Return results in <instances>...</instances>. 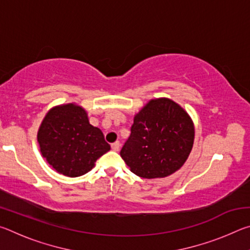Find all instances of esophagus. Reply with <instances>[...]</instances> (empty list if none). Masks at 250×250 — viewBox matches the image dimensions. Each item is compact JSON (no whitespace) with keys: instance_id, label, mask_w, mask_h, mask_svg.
<instances>
[{"instance_id":"obj_1","label":"esophagus","mask_w":250,"mask_h":250,"mask_svg":"<svg viewBox=\"0 0 250 250\" xmlns=\"http://www.w3.org/2000/svg\"><path fill=\"white\" fill-rule=\"evenodd\" d=\"M111 149L113 151H119V149H120V142L119 141H116L115 143H112Z\"/></svg>"}]
</instances>
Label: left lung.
<instances>
[{
  "mask_svg": "<svg viewBox=\"0 0 250 250\" xmlns=\"http://www.w3.org/2000/svg\"><path fill=\"white\" fill-rule=\"evenodd\" d=\"M193 142L194 125L188 113L170 99H154L134 117L120 155L135 175L164 177L183 166Z\"/></svg>",
  "mask_w": 250,
  "mask_h": 250,
  "instance_id": "obj_1",
  "label": "left lung"
}]
</instances>
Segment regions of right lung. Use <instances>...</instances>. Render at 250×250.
Listing matches in <instances>:
<instances>
[{
    "mask_svg": "<svg viewBox=\"0 0 250 250\" xmlns=\"http://www.w3.org/2000/svg\"><path fill=\"white\" fill-rule=\"evenodd\" d=\"M37 141L47 163L69 177L86 174L110 150L101 130L89 124L82 107L73 104L50 110L42 122Z\"/></svg>",
    "mask_w": 250,
    "mask_h": 250,
    "instance_id": "right-lung-1",
    "label": "right lung"
}]
</instances>
